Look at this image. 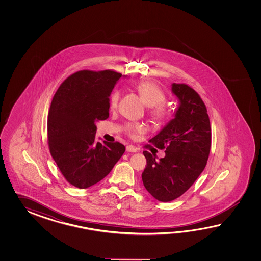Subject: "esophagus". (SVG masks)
Wrapping results in <instances>:
<instances>
[{"instance_id": "34e87169", "label": "esophagus", "mask_w": 261, "mask_h": 261, "mask_svg": "<svg viewBox=\"0 0 261 261\" xmlns=\"http://www.w3.org/2000/svg\"><path fill=\"white\" fill-rule=\"evenodd\" d=\"M126 151L127 152H132V153H136L137 152V148L133 145H127L126 146Z\"/></svg>"}]
</instances>
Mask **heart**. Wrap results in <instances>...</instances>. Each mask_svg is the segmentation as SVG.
<instances>
[{
	"label": "heart",
	"mask_w": 261,
	"mask_h": 261,
	"mask_svg": "<svg viewBox=\"0 0 261 261\" xmlns=\"http://www.w3.org/2000/svg\"><path fill=\"white\" fill-rule=\"evenodd\" d=\"M135 89L137 90L140 97L144 102V105L150 107V117L155 122H162L165 120L169 114V108L165 105V94L162 89L154 82L143 81L136 85ZM120 99V91L115 89L112 92L109 99V106L111 109H115L117 106L118 100ZM128 130L132 136L135 133H142L144 127L141 124H128Z\"/></svg>",
	"instance_id": "b5f03b06"
}]
</instances>
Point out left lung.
I'll return each instance as SVG.
<instances>
[{"mask_svg": "<svg viewBox=\"0 0 261 261\" xmlns=\"http://www.w3.org/2000/svg\"><path fill=\"white\" fill-rule=\"evenodd\" d=\"M178 100L173 118L150 143L165 149L158 160L144 151L147 165L142 173L144 188L160 201L183 195L204 170L211 149V125L205 105L199 94L185 84H172Z\"/></svg>", "mask_w": 261, "mask_h": 261, "instance_id": "1", "label": "left lung"}]
</instances>
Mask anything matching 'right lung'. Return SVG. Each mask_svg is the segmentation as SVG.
Here are the masks:
<instances>
[{"instance_id": "right-lung-1", "label": "right lung", "mask_w": 261, "mask_h": 261, "mask_svg": "<svg viewBox=\"0 0 261 261\" xmlns=\"http://www.w3.org/2000/svg\"><path fill=\"white\" fill-rule=\"evenodd\" d=\"M113 71H80L61 84L47 118L50 154L62 175L78 189L100 182L125 152L120 143L97 142L96 123L109 117V99L119 78Z\"/></svg>"}]
</instances>
